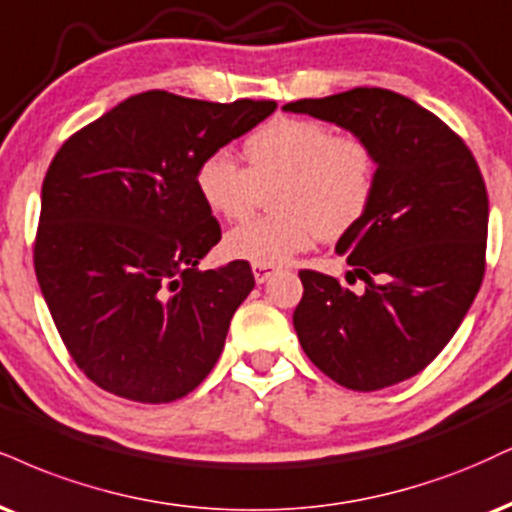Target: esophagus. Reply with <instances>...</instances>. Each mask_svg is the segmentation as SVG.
I'll list each match as a JSON object with an SVG mask.
<instances>
[{"mask_svg":"<svg viewBox=\"0 0 512 512\" xmlns=\"http://www.w3.org/2000/svg\"><path fill=\"white\" fill-rule=\"evenodd\" d=\"M274 272H276V269L269 267V264H252V274H255L257 283L269 281L274 276Z\"/></svg>","mask_w":512,"mask_h":512,"instance_id":"obj_1","label":"esophagus"}]
</instances>
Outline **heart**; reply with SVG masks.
Segmentation results:
<instances>
[{
	"label": "heart",
	"mask_w": 512,
	"mask_h": 512,
	"mask_svg": "<svg viewBox=\"0 0 512 512\" xmlns=\"http://www.w3.org/2000/svg\"><path fill=\"white\" fill-rule=\"evenodd\" d=\"M245 166L214 150L195 166V188L209 212L248 219L269 189L267 217L224 238L226 255L279 267L317 238L336 240L365 219L377 195L379 162L367 138L326 121L279 116L243 143Z\"/></svg>",
	"instance_id": "b5f03b06"
}]
</instances>
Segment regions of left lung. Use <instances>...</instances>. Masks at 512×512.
<instances>
[{
	"mask_svg": "<svg viewBox=\"0 0 512 512\" xmlns=\"http://www.w3.org/2000/svg\"><path fill=\"white\" fill-rule=\"evenodd\" d=\"M283 109L362 135L379 162L372 207L336 245L365 288L303 269L300 346L350 391L415 377L451 341L484 279L489 195L477 159L439 116L384 88Z\"/></svg>",
	"mask_w": 512,
	"mask_h": 512,
	"instance_id": "1",
	"label": "left lung"
}]
</instances>
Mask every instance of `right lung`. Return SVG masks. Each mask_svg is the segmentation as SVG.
I'll return each instance as SVG.
<instances>
[{
  "instance_id": "right-lung-1",
  "label": "right lung",
  "mask_w": 512,
  "mask_h": 512,
  "mask_svg": "<svg viewBox=\"0 0 512 512\" xmlns=\"http://www.w3.org/2000/svg\"><path fill=\"white\" fill-rule=\"evenodd\" d=\"M274 109L150 90L59 147L42 181L33 262L61 341L92 384L171 403L217 365L255 276L243 260L197 269L221 226L197 195L195 166Z\"/></svg>"
}]
</instances>
